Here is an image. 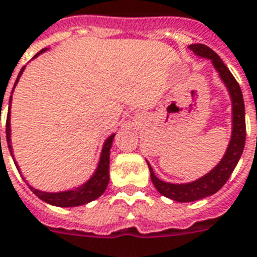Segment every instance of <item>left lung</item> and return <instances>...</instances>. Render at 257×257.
<instances>
[{"mask_svg":"<svg viewBox=\"0 0 257 257\" xmlns=\"http://www.w3.org/2000/svg\"><path fill=\"white\" fill-rule=\"evenodd\" d=\"M196 56L204 57L212 61V64L218 70L220 79L223 80L225 85L229 90L231 96V103H233V131H231V139H230L229 147L226 150V154L220 159V162L216 165L210 173L201 177L199 180L188 184H170L159 180L153 172V167L150 166V174H151V181L154 187L157 188L158 192L163 196L169 197L172 200L180 201V203H188V201L200 200L203 197L211 196L215 192H218L223 187L226 181L229 180L231 173L237 166L242 155L245 146V138H246V128H245V106L242 92H241L240 84L237 83L234 76L227 69V66L223 64L219 56L215 51L210 49L206 45H191L189 46Z\"/></svg>","mask_w":257,"mask_h":257,"instance_id":"left-lung-1","label":"left lung"}]
</instances>
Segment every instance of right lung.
I'll return each instance as SVG.
<instances>
[{"label":"right lung","instance_id":"right-lung-1","mask_svg":"<svg viewBox=\"0 0 257 257\" xmlns=\"http://www.w3.org/2000/svg\"><path fill=\"white\" fill-rule=\"evenodd\" d=\"M45 50H46V49H43V50L39 51L35 57L39 56V54L43 53ZM23 70H24V68H22L20 73H19V76H17L16 83L19 81V79H20ZM11 100H12V95H11V99H9V109H8V115H7V142H8V147H9V151H11V155H12V146H11V122H9V121H11ZM113 139H114V135H111V136L104 142L103 150H102V154H100V161H99V165H98V169H96V172H95L94 176L91 177L90 180L85 182L84 185L76 188V189H72V191L56 192V193L42 192L35 189V188L30 187L31 188V191L43 201H46V203H49V204H53V206H58V207L83 206V204H87V203H90V201L98 199V197H99L104 191H106L107 184H109L110 148H111ZM0 142H1V136H0ZM13 161H15V159H13Z\"/></svg>","mask_w":257,"mask_h":257}]
</instances>
